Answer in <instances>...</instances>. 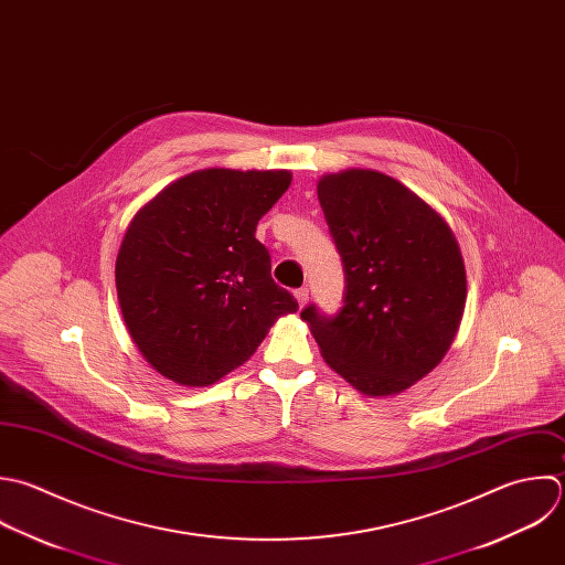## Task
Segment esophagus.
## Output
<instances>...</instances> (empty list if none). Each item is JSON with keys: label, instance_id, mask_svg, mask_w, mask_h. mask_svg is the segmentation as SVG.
<instances>
[{"label": "esophagus", "instance_id": "34e87169", "mask_svg": "<svg viewBox=\"0 0 565 565\" xmlns=\"http://www.w3.org/2000/svg\"><path fill=\"white\" fill-rule=\"evenodd\" d=\"M295 297H297L299 306L303 308V306L308 303V288H299V290H295Z\"/></svg>", "mask_w": 565, "mask_h": 565}]
</instances>
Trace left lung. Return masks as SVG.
Segmentation results:
<instances>
[{"instance_id":"8db88e82","label":"left lung","mask_w":565,"mask_h":565,"mask_svg":"<svg viewBox=\"0 0 565 565\" xmlns=\"http://www.w3.org/2000/svg\"><path fill=\"white\" fill-rule=\"evenodd\" d=\"M319 202L345 273L337 317L301 312L326 363L370 398L396 396L449 352L467 303V270L447 220L374 169L328 173Z\"/></svg>"}]
</instances>
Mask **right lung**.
<instances>
[{
    "instance_id": "right-lung-1",
    "label": "right lung",
    "mask_w": 565,
    "mask_h": 565,
    "mask_svg": "<svg viewBox=\"0 0 565 565\" xmlns=\"http://www.w3.org/2000/svg\"><path fill=\"white\" fill-rule=\"evenodd\" d=\"M286 169H200L151 198L116 255L125 326L145 361L184 387L246 363L297 299L270 277L257 222L290 186Z\"/></svg>"
}]
</instances>
